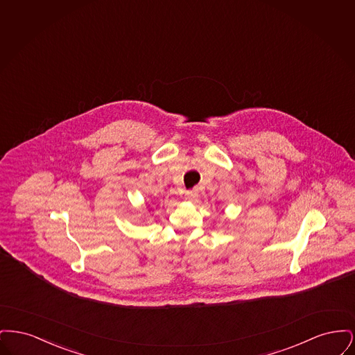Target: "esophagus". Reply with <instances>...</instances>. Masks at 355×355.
<instances>
[{
    "instance_id": "1",
    "label": "esophagus",
    "mask_w": 355,
    "mask_h": 355,
    "mask_svg": "<svg viewBox=\"0 0 355 355\" xmlns=\"http://www.w3.org/2000/svg\"><path fill=\"white\" fill-rule=\"evenodd\" d=\"M186 200H189V201H193V200H196L197 197H198V190L197 189H193V190H187L185 193Z\"/></svg>"
}]
</instances>
